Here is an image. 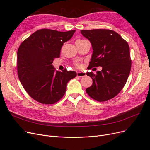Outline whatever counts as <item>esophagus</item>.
Instances as JSON below:
<instances>
[{"mask_svg": "<svg viewBox=\"0 0 150 150\" xmlns=\"http://www.w3.org/2000/svg\"><path fill=\"white\" fill-rule=\"evenodd\" d=\"M85 75H86V73H84V72H80V71H79V72L77 73V76L78 77H83V76H85Z\"/></svg>", "mask_w": 150, "mask_h": 150, "instance_id": "obj_1", "label": "esophagus"}]
</instances>
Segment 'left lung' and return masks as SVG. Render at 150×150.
Instances as JSON below:
<instances>
[{
    "instance_id": "8db88e82",
    "label": "left lung",
    "mask_w": 150,
    "mask_h": 150,
    "mask_svg": "<svg viewBox=\"0 0 150 150\" xmlns=\"http://www.w3.org/2000/svg\"><path fill=\"white\" fill-rule=\"evenodd\" d=\"M81 32L90 41L93 50L88 68H103L96 74L87 73L93 84L86 92L96 101H108L123 89L129 77L131 68L129 46L118 33L111 30H81Z\"/></svg>"
}]
</instances>
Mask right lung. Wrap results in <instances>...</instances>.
Instances as JSON below:
<instances>
[{
  "label": "right lung",
  "instance_id": "obj_1",
  "mask_svg": "<svg viewBox=\"0 0 150 150\" xmlns=\"http://www.w3.org/2000/svg\"><path fill=\"white\" fill-rule=\"evenodd\" d=\"M75 30L59 32L41 29L32 33L19 46L17 69L25 90L35 101L52 104L65 95L67 83L77 76L75 71H55L52 63L59 58L64 42Z\"/></svg>",
  "mask_w": 150,
  "mask_h": 150
}]
</instances>
